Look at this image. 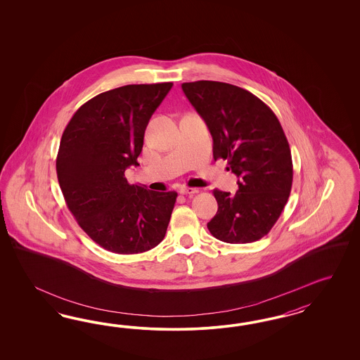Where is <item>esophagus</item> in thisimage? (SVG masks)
Segmentation results:
<instances>
[{
	"label": "esophagus",
	"instance_id": "34e87169",
	"mask_svg": "<svg viewBox=\"0 0 360 360\" xmlns=\"http://www.w3.org/2000/svg\"><path fill=\"white\" fill-rule=\"evenodd\" d=\"M179 193H181L182 195H193V194L198 193V188H194V187H186V186H184V187H181V188H179Z\"/></svg>",
	"mask_w": 360,
	"mask_h": 360
}]
</instances>
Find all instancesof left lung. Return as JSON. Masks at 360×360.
I'll list each match as a JSON object with an SVG mask.
<instances>
[{"label":"left lung","mask_w":360,"mask_h":360,"mask_svg":"<svg viewBox=\"0 0 360 360\" xmlns=\"http://www.w3.org/2000/svg\"><path fill=\"white\" fill-rule=\"evenodd\" d=\"M186 98L207 124L214 160L239 176L236 194L214 190L218 212L207 223L214 238L244 244L262 239L280 218L292 190L289 142L272 109L250 91L221 82L184 83Z\"/></svg>","instance_id":"8db88e82"}]
</instances>
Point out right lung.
Listing matches in <instances>:
<instances>
[{"label":"right lung","instance_id":"right-lung-1","mask_svg":"<svg viewBox=\"0 0 360 360\" xmlns=\"http://www.w3.org/2000/svg\"><path fill=\"white\" fill-rule=\"evenodd\" d=\"M173 83L129 84L103 92L77 109L67 124L56 157L65 205L77 224L113 253L149 251L165 238L175 191L129 185L154 110Z\"/></svg>","mask_w":360,"mask_h":360}]
</instances>
